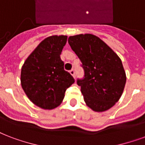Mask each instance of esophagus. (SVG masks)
<instances>
[{
	"mask_svg": "<svg viewBox=\"0 0 145 145\" xmlns=\"http://www.w3.org/2000/svg\"><path fill=\"white\" fill-rule=\"evenodd\" d=\"M70 74L72 75L73 77H75V71L74 70V69H71V70L70 71Z\"/></svg>",
	"mask_w": 145,
	"mask_h": 145,
	"instance_id": "34e87169",
	"label": "esophagus"
}]
</instances>
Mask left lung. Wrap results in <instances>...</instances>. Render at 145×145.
I'll return each instance as SVG.
<instances>
[{
	"instance_id": "obj_1",
	"label": "left lung",
	"mask_w": 145,
	"mask_h": 145,
	"mask_svg": "<svg viewBox=\"0 0 145 145\" xmlns=\"http://www.w3.org/2000/svg\"><path fill=\"white\" fill-rule=\"evenodd\" d=\"M68 43L81 61L84 75L77 78L85 103L96 112L110 109L121 97L126 76L121 59L92 34L70 36Z\"/></svg>"
}]
</instances>
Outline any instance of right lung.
Returning <instances> with one entry per match:
<instances>
[{
	"mask_svg": "<svg viewBox=\"0 0 145 145\" xmlns=\"http://www.w3.org/2000/svg\"><path fill=\"white\" fill-rule=\"evenodd\" d=\"M66 36H53L42 41L21 69V85L36 106L52 109L61 103L65 93L74 79L64 69L60 55L67 42Z\"/></svg>",
	"mask_w": 145,
	"mask_h": 145,
	"instance_id": "1",
	"label": "right lung"
}]
</instances>
